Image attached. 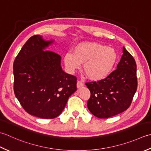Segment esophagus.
<instances>
[{
  "label": "esophagus",
  "instance_id": "34e87169",
  "mask_svg": "<svg viewBox=\"0 0 151 151\" xmlns=\"http://www.w3.org/2000/svg\"><path fill=\"white\" fill-rule=\"evenodd\" d=\"M83 86H84V83L83 82H81V81H78V82H77V87L78 88H79V87H83Z\"/></svg>",
  "mask_w": 151,
  "mask_h": 151
}]
</instances>
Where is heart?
Wrapping results in <instances>:
<instances>
[{"mask_svg": "<svg viewBox=\"0 0 151 151\" xmlns=\"http://www.w3.org/2000/svg\"><path fill=\"white\" fill-rule=\"evenodd\" d=\"M118 55L113 47L96 42H83L73 49V54L67 53L64 62L70 71L81 68L87 78L93 81L106 78L114 68Z\"/></svg>", "mask_w": 151, "mask_h": 151, "instance_id": "b5f03b06", "label": "heart"}]
</instances>
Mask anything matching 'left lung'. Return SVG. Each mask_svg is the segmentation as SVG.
Wrapping results in <instances>:
<instances>
[{"mask_svg":"<svg viewBox=\"0 0 151 151\" xmlns=\"http://www.w3.org/2000/svg\"><path fill=\"white\" fill-rule=\"evenodd\" d=\"M136 76V61L123 47V55L115 70L102 80L85 83L91 92L87 107L92 114L107 119L127 110L137 90Z\"/></svg>","mask_w":151,"mask_h":151,"instance_id":"left-lung-1","label":"left lung"}]
</instances>
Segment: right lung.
Segmentation results:
<instances>
[{
	"mask_svg": "<svg viewBox=\"0 0 151 151\" xmlns=\"http://www.w3.org/2000/svg\"><path fill=\"white\" fill-rule=\"evenodd\" d=\"M51 43L31 36L13 65L15 96L29 114L45 119L59 115L77 89V78L63 71L60 55L44 51Z\"/></svg>",
	"mask_w": 151,
	"mask_h": 151,
	"instance_id": "right-lung-1",
	"label": "right lung"
}]
</instances>
